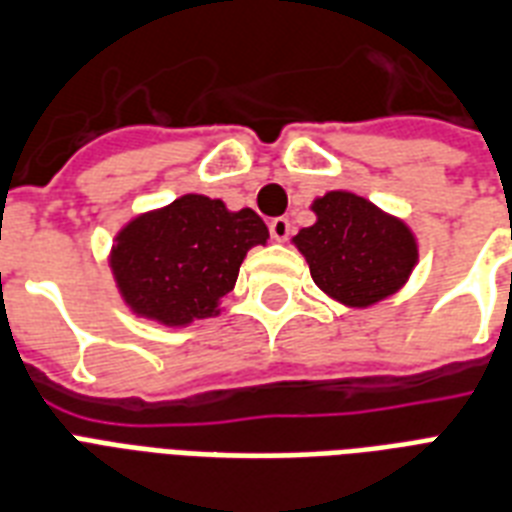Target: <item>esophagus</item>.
Instances as JSON below:
<instances>
[{
	"instance_id": "obj_1",
	"label": "esophagus",
	"mask_w": 512,
	"mask_h": 512,
	"mask_svg": "<svg viewBox=\"0 0 512 512\" xmlns=\"http://www.w3.org/2000/svg\"><path fill=\"white\" fill-rule=\"evenodd\" d=\"M269 235H272V240H277V243H285V240H288V235H291V221L285 219V216H280V219H272L269 221Z\"/></svg>"
}]
</instances>
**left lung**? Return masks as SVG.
<instances>
[{
  "instance_id": "left-lung-1",
  "label": "left lung",
  "mask_w": 512,
  "mask_h": 512,
  "mask_svg": "<svg viewBox=\"0 0 512 512\" xmlns=\"http://www.w3.org/2000/svg\"><path fill=\"white\" fill-rule=\"evenodd\" d=\"M318 221L293 237L320 291L344 307H371L406 285L417 267L414 232L400 219L352 192L312 202Z\"/></svg>"
}]
</instances>
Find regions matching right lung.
<instances>
[{
  "mask_svg": "<svg viewBox=\"0 0 512 512\" xmlns=\"http://www.w3.org/2000/svg\"><path fill=\"white\" fill-rule=\"evenodd\" d=\"M267 237V224L251 208L229 211L221 200L184 194L128 221L114 237L109 267L138 318L189 326L219 315L245 253Z\"/></svg>",
  "mask_w": 512,
  "mask_h": 512,
  "instance_id": "right-lung-1",
  "label": "right lung"
}]
</instances>
